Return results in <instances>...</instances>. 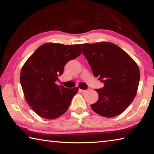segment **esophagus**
<instances>
[{
  "instance_id": "34e87169",
  "label": "esophagus",
  "mask_w": 154,
  "mask_h": 154,
  "mask_svg": "<svg viewBox=\"0 0 154 154\" xmlns=\"http://www.w3.org/2000/svg\"><path fill=\"white\" fill-rule=\"evenodd\" d=\"M79 91L80 92H82V93H85L87 91V90H85V89H79Z\"/></svg>"
}]
</instances>
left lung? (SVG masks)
Here are the masks:
<instances>
[{"instance_id": "left-lung-1", "label": "left lung", "mask_w": 154, "mask_h": 154, "mask_svg": "<svg viewBox=\"0 0 154 154\" xmlns=\"http://www.w3.org/2000/svg\"><path fill=\"white\" fill-rule=\"evenodd\" d=\"M82 52L95 77L104 87L95 89L99 98L91 105L92 110L104 117L122 113L137 95L139 84V68L134 59L117 45L101 42L80 44Z\"/></svg>"}]
</instances>
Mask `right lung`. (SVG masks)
Masks as SVG:
<instances>
[{
	"instance_id": "obj_1",
	"label": "right lung",
	"mask_w": 154,
	"mask_h": 154,
	"mask_svg": "<svg viewBox=\"0 0 154 154\" xmlns=\"http://www.w3.org/2000/svg\"><path fill=\"white\" fill-rule=\"evenodd\" d=\"M79 44L46 43L25 62L20 72V83L26 102L40 117L53 119L63 115L79 91L77 87L67 89L55 82L65 64L79 57Z\"/></svg>"
}]
</instances>
